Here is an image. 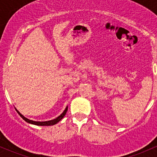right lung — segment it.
<instances>
[{"label":"right lung","instance_id":"right-lung-1","mask_svg":"<svg viewBox=\"0 0 157 157\" xmlns=\"http://www.w3.org/2000/svg\"><path fill=\"white\" fill-rule=\"evenodd\" d=\"M67 109H68V107L67 106V107H66V109H64V112H63V113L61 114V115H60L58 117V118H55V119H53V120H51V121H32V120H29V119H28V118H25V117L23 116V115H21V114L19 112V111H17V109H16V111H17V113H18L19 115H20V116H21V118H23L24 121H26V122L29 123V124H36V125H39V126H49V125H54V124H57L58 121H61V120L63 118H64V115H66V113H67Z\"/></svg>","mask_w":157,"mask_h":157}]
</instances>
